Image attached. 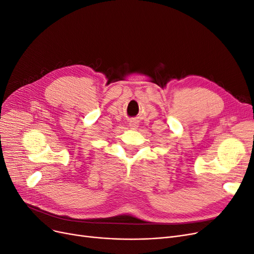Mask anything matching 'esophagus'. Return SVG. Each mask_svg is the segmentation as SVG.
Wrapping results in <instances>:
<instances>
[{
  "instance_id": "obj_1",
  "label": "esophagus",
  "mask_w": 254,
  "mask_h": 254,
  "mask_svg": "<svg viewBox=\"0 0 254 254\" xmlns=\"http://www.w3.org/2000/svg\"><path fill=\"white\" fill-rule=\"evenodd\" d=\"M129 127H130V128H133V129H136L137 127H138V125H137V122L136 121H132L129 124Z\"/></svg>"
}]
</instances>
